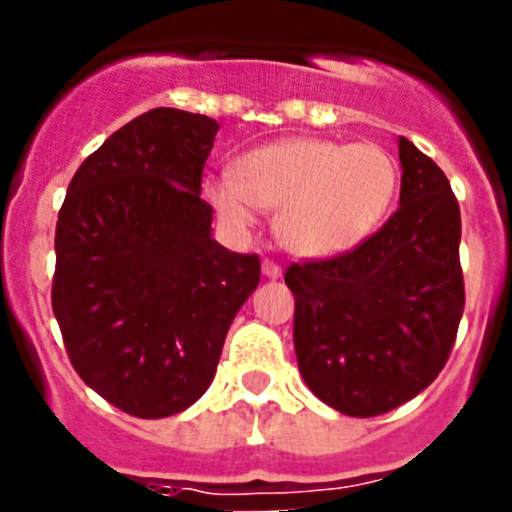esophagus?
<instances>
[{
  "label": "esophagus",
  "mask_w": 512,
  "mask_h": 512,
  "mask_svg": "<svg viewBox=\"0 0 512 512\" xmlns=\"http://www.w3.org/2000/svg\"><path fill=\"white\" fill-rule=\"evenodd\" d=\"M261 271H264V277H269V279L282 277V266H279L277 261H271V259H264V264H261Z\"/></svg>",
  "instance_id": "34e87169"
}]
</instances>
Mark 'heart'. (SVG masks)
<instances>
[{
  "label": "heart",
  "instance_id": "1",
  "mask_svg": "<svg viewBox=\"0 0 512 512\" xmlns=\"http://www.w3.org/2000/svg\"><path fill=\"white\" fill-rule=\"evenodd\" d=\"M400 169L377 143L287 138L248 153L238 182L212 179L207 194L225 223L246 230L253 205L279 212L277 235L297 256H336L364 243L395 202Z\"/></svg>",
  "mask_w": 512,
  "mask_h": 512
}]
</instances>
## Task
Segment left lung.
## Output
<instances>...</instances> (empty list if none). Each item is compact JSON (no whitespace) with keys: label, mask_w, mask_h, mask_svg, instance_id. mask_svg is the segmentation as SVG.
Returning a JSON list of instances; mask_svg holds the SVG:
<instances>
[{"label":"left lung","mask_w":512,"mask_h":512,"mask_svg":"<svg viewBox=\"0 0 512 512\" xmlns=\"http://www.w3.org/2000/svg\"><path fill=\"white\" fill-rule=\"evenodd\" d=\"M395 215L356 248L289 264L297 366L325 405L374 418L438 377L464 312L461 215L431 158L400 138Z\"/></svg>","instance_id":"left-lung-1"}]
</instances>
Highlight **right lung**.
Returning <instances> with one entry per match:
<instances>
[{
    "mask_svg": "<svg viewBox=\"0 0 512 512\" xmlns=\"http://www.w3.org/2000/svg\"><path fill=\"white\" fill-rule=\"evenodd\" d=\"M217 125L156 107L112 133L58 210L53 315L71 366L135 418H169L215 377L235 312L259 287L256 253L212 241L200 197Z\"/></svg>",
    "mask_w": 512,
    "mask_h": 512,
    "instance_id": "obj_1",
    "label": "right lung"
}]
</instances>
